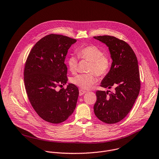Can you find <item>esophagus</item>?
<instances>
[{
    "label": "esophagus",
    "mask_w": 159,
    "mask_h": 159,
    "mask_svg": "<svg viewBox=\"0 0 159 159\" xmlns=\"http://www.w3.org/2000/svg\"><path fill=\"white\" fill-rule=\"evenodd\" d=\"M87 92L85 91V90H82V89H80L79 90V95H84L85 93H86Z\"/></svg>",
    "instance_id": "obj_1"
}]
</instances>
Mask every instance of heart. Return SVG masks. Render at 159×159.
<instances>
[{"label":"heart","instance_id":"1","mask_svg":"<svg viewBox=\"0 0 159 159\" xmlns=\"http://www.w3.org/2000/svg\"><path fill=\"white\" fill-rule=\"evenodd\" d=\"M80 58L90 62L87 74H79L72 78V82L85 90L90 89L98 81L97 75L99 77L106 75L111 67V59L109 55L103 54L102 50L97 46L89 45L78 50ZM69 70L72 74L77 70L78 59L75 56H70L67 59Z\"/></svg>","mask_w":159,"mask_h":159}]
</instances>
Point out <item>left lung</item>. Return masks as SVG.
I'll list each match as a JSON object with an SVG mask.
<instances>
[{
  "mask_svg": "<svg viewBox=\"0 0 159 159\" xmlns=\"http://www.w3.org/2000/svg\"><path fill=\"white\" fill-rule=\"evenodd\" d=\"M108 47L112 63L100 86L114 92L97 90L93 106L96 117L106 124H115L124 119L130 111L140 89V74L137 57L130 46L115 37H93Z\"/></svg>",
  "mask_w": 159,
  "mask_h": 159,
  "instance_id": "obj_1",
  "label": "left lung"
}]
</instances>
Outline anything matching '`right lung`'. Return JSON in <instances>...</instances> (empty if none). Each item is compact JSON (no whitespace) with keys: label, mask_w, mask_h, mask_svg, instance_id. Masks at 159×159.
Here are the masks:
<instances>
[{"label":"right lung","mask_w":159,"mask_h":159,"mask_svg":"<svg viewBox=\"0 0 159 159\" xmlns=\"http://www.w3.org/2000/svg\"><path fill=\"white\" fill-rule=\"evenodd\" d=\"M76 42L67 36L50 34L35 44L27 57L24 74L27 94L37 114L48 122H64L76 107L79 92L74 84L56 89L59 84L67 82L64 62L69 48Z\"/></svg>","instance_id":"right-lung-1"}]
</instances>
